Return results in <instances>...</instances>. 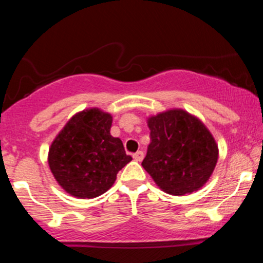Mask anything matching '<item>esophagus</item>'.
Masks as SVG:
<instances>
[{"label":"esophagus","instance_id":"obj_1","mask_svg":"<svg viewBox=\"0 0 263 263\" xmlns=\"http://www.w3.org/2000/svg\"><path fill=\"white\" fill-rule=\"evenodd\" d=\"M143 157H144L143 151H137V152H136L134 155V159H135V161H137V162H141L142 159H143Z\"/></svg>","mask_w":263,"mask_h":263}]
</instances>
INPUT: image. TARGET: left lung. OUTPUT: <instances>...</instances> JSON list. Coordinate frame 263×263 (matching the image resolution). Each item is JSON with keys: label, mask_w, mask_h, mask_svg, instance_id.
<instances>
[{"label": "left lung", "mask_w": 263, "mask_h": 263, "mask_svg": "<svg viewBox=\"0 0 263 263\" xmlns=\"http://www.w3.org/2000/svg\"><path fill=\"white\" fill-rule=\"evenodd\" d=\"M148 127L151 143L142 165L157 185L172 195L201 188L219 153L203 122L183 110H171L151 117Z\"/></svg>", "instance_id": "8db88e82"}]
</instances>
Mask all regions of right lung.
<instances>
[{
    "label": "right lung",
    "mask_w": 263,
    "mask_h": 263,
    "mask_svg": "<svg viewBox=\"0 0 263 263\" xmlns=\"http://www.w3.org/2000/svg\"><path fill=\"white\" fill-rule=\"evenodd\" d=\"M111 123V115L91 108L71 117L54 140L48 163L69 194L81 199L104 194L131 162L122 141L110 135Z\"/></svg>",
    "instance_id": "add662e5"
}]
</instances>
